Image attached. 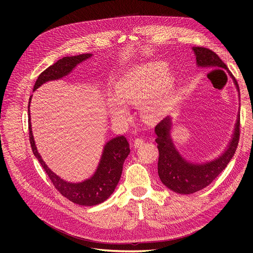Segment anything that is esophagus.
Returning a JSON list of instances; mask_svg holds the SVG:
<instances>
[{"label":"esophagus","mask_w":253,"mask_h":253,"mask_svg":"<svg viewBox=\"0 0 253 253\" xmlns=\"http://www.w3.org/2000/svg\"><path fill=\"white\" fill-rule=\"evenodd\" d=\"M144 144V139H142V138H136L135 140H134V147L135 148H138V147H140V146H142Z\"/></svg>","instance_id":"34e87169"}]
</instances>
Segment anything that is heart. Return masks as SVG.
I'll return each instance as SVG.
<instances>
[{
  "mask_svg": "<svg viewBox=\"0 0 253 253\" xmlns=\"http://www.w3.org/2000/svg\"><path fill=\"white\" fill-rule=\"evenodd\" d=\"M167 65L149 63L133 69L123 76L115 87L117 103L109 106V114L114 121H124L129 112L124 105L139 106L148 121L162 117L170 105L174 86V77L166 74Z\"/></svg>",
  "mask_w": 253,
  "mask_h": 253,
  "instance_id": "heart-1",
  "label": "heart"
}]
</instances>
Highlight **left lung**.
<instances>
[{
	"instance_id": "8db88e82",
	"label": "left lung",
	"mask_w": 253,
	"mask_h": 253,
	"mask_svg": "<svg viewBox=\"0 0 253 253\" xmlns=\"http://www.w3.org/2000/svg\"><path fill=\"white\" fill-rule=\"evenodd\" d=\"M198 68L224 69L231 77L239 94V87L222 60L209 49L193 47ZM240 100V96H239ZM239 112L237 114L231 138L225 149L216 158L205 162H193L186 159L176 148L171 136L172 117L167 116L156 127V143L159 150L158 175L161 182L170 190L179 194H192L208 186L232 159L239 140Z\"/></svg>"
}]
</instances>
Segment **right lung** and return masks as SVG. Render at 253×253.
I'll use <instances>...</instances> for the list:
<instances>
[{
  "label": "right lung",
  "mask_w": 253,
  "mask_h": 253,
  "mask_svg": "<svg viewBox=\"0 0 253 253\" xmlns=\"http://www.w3.org/2000/svg\"><path fill=\"white\" fill-rule=\"evenodd\" d=\"M93 54H81L78 56L64 57L54 65L47 68L40 74L34 85L33 91H36L43 84L49 81L60 80L68 76L79 64L90 59ZM32 96L29 99V131L30 143L34 155L41 163L48 174L56 189L67 199L83 206H94L107 200L114 192L122 174L123 163L130 153L129 143L124 136H117L108 141L102 151V155L95 172L81 182H70L53 172L43 160L36 146L30 115V104Z\"/></svg>",
  "instance_id": "add662e5"
}]
</instances>
